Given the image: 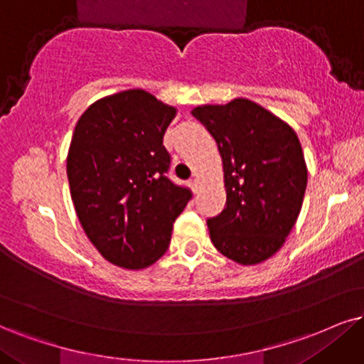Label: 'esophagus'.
<instances>
[{
	"instance_id": "obj_1",
	"label": "esophagus",
	"mask_w": 364,
	"mask_h": 364,
	"mask_svg": "<svg viewBox=\"0 0 364 364\" xmlns=\"http://www.w3.org/2000/svg\"><path fill=\"white\" fill-rule=\"evenodd\" d=\"M191 187H192V191L197 192V189H199V178H197V177L192 178V181H191Z\"/></svg>"
}]
</instances>
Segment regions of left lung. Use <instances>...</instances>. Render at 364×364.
<instances>
[{
    "mask_svg": "<svg viewBox=\"0 0 364 364\" xmlns=\"http://www.w3.org/2000/svg\"><path fill=\"white\" fill-rule=\"evenodd\" d=\"M218 143L226 205L208 219L219 253L240 264H258L277 253L297 223L307 187V165L297 133L257 102L192 109Z\"/></svg>",
    "mask_w": 364,
    "mask_h": 364,
    "instance_id": "obj_1",
    "label": "left lung"
}]
</instances>
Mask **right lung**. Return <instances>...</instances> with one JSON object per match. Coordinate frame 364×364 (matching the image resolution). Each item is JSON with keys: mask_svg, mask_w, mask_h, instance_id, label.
Masks as SVG:
<instances>
[{"mask_svg": "<svg viewBox=\"0 0 364 364\" xmlns=\"http://www.w3.org/2000/svg\"><path fill=\"white\" fill-rule=\"evenodd\" d=\"M177 114L143 89L101 97L75 124L67 177L77 218L102 258L127 270L155 263L192 197L165 172L164 134Z\"/></svg>", "mask_w": 364, "mask_h": 364, "instance_id": "right-lung-1", "label": "right lung"}]
</instances>
